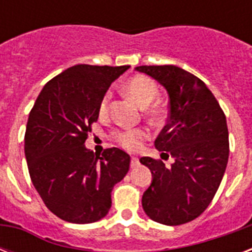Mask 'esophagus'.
Instances as JSON below:
<instances>
[{
  "instance_id": "obj_1",
  "label": "esophagus",
  "mask_w": 252,
  "mask_h": 252,
  "mask_svg": "<svg viewBox=\"0 0 252 252\" xmlns=\"http://www.w3.org/2000/svg\"><path fill=\"white\" fill-rule=\"evenodd\" d=\"M138 163H140V162H138V158H136V157L130 158V167L132 168L137 167Z\"/></svg>"
}]
</instances>
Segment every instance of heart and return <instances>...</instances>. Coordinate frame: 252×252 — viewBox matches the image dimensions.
I'll return each mask as SVG.
<instances>
[{"label":"heart","mask_w":252,"mask_h":252,"mask_svg":"<svg viewBox=\"0 0 252 252\" xmlns=\"http://www.w3.org/2000/svg\"><path fill=\"white\" fill-rule=\"evenodd\" d=\"M124 94L137 103L140 107H145L146 119L153 126H161L166 119V108L161 104H153L158 95V87L153 81L145 76H134L126 81L123 86ZM110 95L106 94L99 103V115L104 116L108 111ZM112 138L124 149L137 150L141 146L142 141L146 138V132L141 128L126 130H116L112 133Z\"/></svg>","instance_id":"obj_1"}]
</instances>
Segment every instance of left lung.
Instances as JSON below:
<instances>
[{
	"label": "left lung",
	"mask_w": 252,
	"mask_h": 252,
	"mask_svg": "<svg viewBox=\"0 0 252 252\" xmlns=\"http://www.w3.org/2000/svg\"><path fill=\"white\" fill-rule=\"evenodd\" d=\"M145 73L168 94V122L154 141L161 159L140 158L153 175L142 195V208L163 225H182L199 217L215 197L229 159L226 116L203 81L175 65H144ZM161 156V157H162Z\"/></svg>",
	"instance_id": "left-lung-1"
}]
</instances>
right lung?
Instances as JSON below:
<instances>
[{
  "label": "right lung",
  "instance_id": "1",
  "mask_svg": "<svg viewBox=\"0 0 252 252\" xmlns=\"http://www.w3.org/2000/svg\"><path fill=\"white\" fill-rule=\"evenodd\" d=\"M128 68L74 65L45 84L30 112L25 134L30 176L45 207L64 221L103 219L112 188L129 170L126 152L110 148L99 157L85 146L99 103Z\"/></svg>",
  "mask_w": 252,
  "mask_h": 252
}]
</instances>
